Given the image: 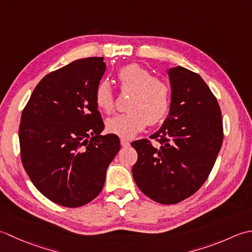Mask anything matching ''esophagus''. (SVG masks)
I'll use <instances>...</instances> for the list:
<instances>
[{"label": "esophagus", "instance_id": "34e87169", "mask_svg": "<svg viewBox=\"0 0 252 252\" xmlns=\"http://www.w3.org/2000/svg\"><path fill=\"white\" fill-rule=\"evenodd\" d=\"M121 145L123 147H128V146H129V141H128L127 139H125V138H122V139H121Z\"/></svg>", "mask_w": 252, "mask_h": 252}]
</instances>
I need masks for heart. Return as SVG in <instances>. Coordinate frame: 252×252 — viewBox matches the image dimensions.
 <instances>
[{
    "label": "heart",
    "mask_w": 252,
    "mask_h": 252,
    "mask_svg": "<svg viewBox=\"0 0 252 252\" xmlns=\"http://www.w3.org/2000/svg\"><path fill=\"white\" fill-rule=\"evenodd\" d=\"M122 94H130L123 114L106 120L110 133L131 138L148 124L157 125L167 115L171 104V88L166 81L153 77L150 71L138 64L122 67L116 74ZM94 102L101 111L110 113L115 106V95L106 81H100L94 91Z\"/></svg>",
    "instance_id": "heart-1"
}]
</instances>
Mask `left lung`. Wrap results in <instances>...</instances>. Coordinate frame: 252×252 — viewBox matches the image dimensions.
Returning a JSON list of instances; mask_svg holds the SVG:
<instances>
[{"instance_id": "obj_1", "label": "left lung", "mask_w": 252, "mask_h": 252, "mask_svg": "<svg viewBox=\"0 0 252 252\" xmlns=\"http://www.w3.org/2000/svg\"><path fill=\"white\" fill-rule=\"evenodd\" d=\"M169 114L151 140L131 142L138 160L132 176L153 201L175 204L197 192L207 181L223 142L222 113L217 97L197 73L182 66L168 70Z\"/></svg>"}]
</instances>
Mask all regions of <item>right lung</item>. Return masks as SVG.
Wrapping results in <instances>:
<instances>
[{
	"label": "right lung",
	"mask_w": 252,
	"mask_h": 252,
	"mask_svg": "<svg viewBox=\"0 0 252 252\" xmlns=\"http://www.w3.org/2000/svg\"><path fill=\"white\" fill-rule=\"evenodd\" d=\"M103 58L71 62L44 76L24 107L20 158L35 188L51 201L78 208L102 190L109 164L121 149L104 128L94 91Z\"/></svg>",
	"instance_id": "add662e5"
}]
</instances>
